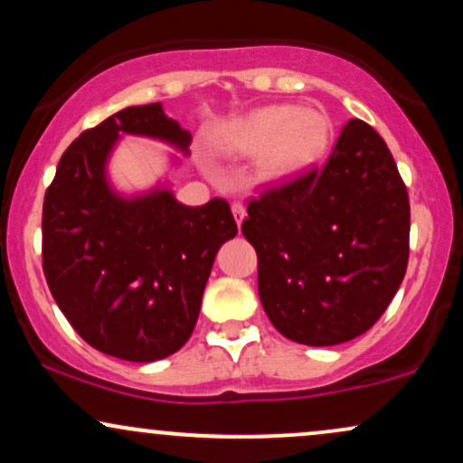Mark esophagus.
Returning <instances> with one entry per match:
<instances>
[{"instance_id":"34e87169","label":"esophagus","mask_w":463,"mask_h":463,"mask_svg":"<svg viewBox=\"0 0 463 463\" xmlns=\"http://www.w3.org/2000/svg\"><path fill=\"white\" fill-rule=\"evenodd\" d=\"M231 209H232V215H235L237 224H241L243 217H246V207H243V203H239V200H237V203H232Z\"/></svg>"}]
</instances>
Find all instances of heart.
Wrapping results in <instances>:
<instances>
[{
	"instance_id": "1",
	"label": "heart",
	"mask_w": 463,
	"mask_h": 463,
	"mask_svg": "<svg viewBox=\"0 0 463 463\" xmlns=\"http://www.w3.org/2000/svg\"><path fill=\"white\" fill-rule=\"evenodd\" d=\"M330 140L332 120L326 111L278 103L228 122L215 144L228 155H260L263 176L288 178L313 168Z\"/></svg>"
}]
</instances>
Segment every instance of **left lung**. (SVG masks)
<instances>
[{
	"instance_id": "left-lung-1",
	"label": "left lung",
	"mask_w": 463,
	"mask_h": 463,
	"mask_svg": "<svg viewBox=\"0 0 463 463\" xmlns=\"http://www.w3.org/2000/svg\"><path fill=\"white\" fill-rule=\"evenodd\" d=\"M241 232L276 330L310 347L341 345L373 327L403 282L408 189L380 133L354 118L326 165L250 200Z\"/></svg>"
}]
</instances>
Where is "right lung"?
I'll use <instances>...</instances> for the list:
<instances>
[{"label":"right lung","mask_w":463,"mask_h":463,"mask_svg":"<svg viewBox=\"0 0 463 463\" xmlns=\"http://www.w3.org/2000/svg\"><path fill=\"white\" fill-rule=\"evenodd\" d=\"M120 133L181 150L192 142L161 103L125 108L83 131L44 194L43 271L83 341L114 358L153 362L192 336L215 254L237 222L224 198L185 207L170 189L118 196L105 161Z\"/></svg>","instance_id":"obj_1"}]
</instances>
